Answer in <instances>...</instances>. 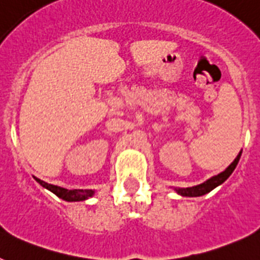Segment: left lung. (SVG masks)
Returning <instances> with one entry per match:
<instances>
[{"instance_id":"1","label":"left lung","mask_w":260,"mask_h":260,"mask_svg":"<svg viewBox=\"0 0 260 260\" xmlns=\"http://www.w3.org/2000/svg\"><path fill=\"white\" fill-rule=\"evenodd\" d=\"M241 153L242 152L238 153L237 157L234 158V161L232 162V164L229 165L224 172H221V173L217 174V176L212 177V178H210V180L206 181V182L201 183V185L192 186V187H186V189H182V187H176V191L178 192V194L182 195V197H201V195L207 194V192H210L211 190L215 189L216 186L221 185V183L224 182V181L226 180L232 173H233L234 168L237 167L238 161H240Z\"/></svg>"}]
</instances>
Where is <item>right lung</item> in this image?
Returning <instances> with one entry per match:
<instances>
[{
    "instance_id": "obj_1",
    "label": "right lung",
    "mask_w": 260,
    "mask_h": 260,
    "mask_svg": "<svg viewBox=\"0 0 260 260\" xmlns=\"http://www.w3.org/2000/svg\"><path fill=\"white\" fill-rule=\"evenodd\" d=\"M35 180L40 183L43 187L45 189L50 190L53 194H56L58 198L63 199V201H68V202H79V201H84L87 199L88 197H92L93 191L92 190H68V189H63V187H59V186H54V185H49V183L44 182V181L39 180L36 178Z\"/></svg>"
}]
</instances>
